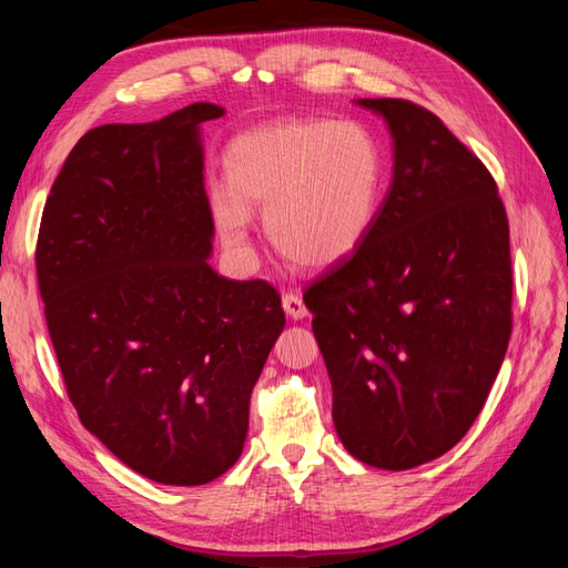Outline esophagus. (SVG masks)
I'll return each instance as SVG.
<instances>
[{
  "label": "esophagus",
  "instance_id": "esophagus-1",
  "mask_svg": "<svg viewBox=\"0 0 568 568\" xmlns=\"http://www.w3.org/2000/svg\"><path fill=\"white\" fill-rule=\"evenodd\" d=\"M282 305H284V311H286L288 317H294V320L307 317V307H305L303 296L298 294V291H288V294H284Z\"/></svg>",
  "mask_w": 568,
  "mask_h": 568
}]
</instances>
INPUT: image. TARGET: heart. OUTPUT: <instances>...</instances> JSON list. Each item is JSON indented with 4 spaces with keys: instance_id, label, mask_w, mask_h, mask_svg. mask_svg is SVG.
Listing matches in <instances>:
<instances>
[{
    "instance_id": "obj_1",
    "label": "heart",
    "mask_w": 568,
    "mask_h": 568,
    "mask_svg": "<svg viewBox=\"0 0 568 568\" xmlns=\"http://www.w3.org/2000/svg\"><path fill=\"white\" fill-rule=\"evenodd\" d=\"M227 189L213 194L217 230L244 248L251 211L291 263L324 270L367 242L379 217L386 159L357 120H280L234 136Z\"/></svg>"
}]
</instances>
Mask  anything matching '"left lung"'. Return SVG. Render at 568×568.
Returning a JSON list of instances; mask_svg holds the SVG:
<instances>
[{
  "instance_id": "1",
  "label": "left lung",
  "mask_w": 568,
  "mask_h": 568,
  "mask_svg": "<svg viewBox=\"0 0 568 568\" xmlns=\"http://www.w3.org/2000/svg\"><path fill=\"white\" fill-rule=\"evenodd\" d=\"M393 134L367 242L305 288L346 450L403 471L448 453L484 409L511 334L509 222L474 151L407 99H359Z\"/></svg>"
}]
</instances>
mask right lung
Returning <instances> with one entry per match:
<instances>
[{"mask_svg":"<svg viewBox=\"0 0 568 568\" xmlns=\"http://www.w3.org/2000/svg\"><path fill=\"white\" fill-rule=\"evenodd\" d=\"M192 104L101 125L68 153L38 234L47 329L78 417L130 469L201 486L242 455L251 390L284 329L280 291L213 272Z\"/></svg>","mask_w":568,"mask_h":568,"instance_id":"right-lung-1","label":"right lung"}]
</instances>
